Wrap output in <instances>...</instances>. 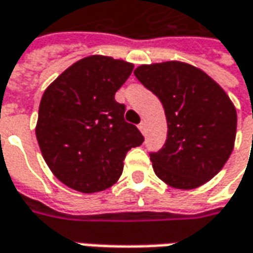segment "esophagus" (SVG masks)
I'll use <instances>...</instances> for the list:
<instances>
[{
    "mask_svg": "<svg viewBox=\"0 0 253 253\" xmlns=\"http://www.w3.org/2000/svg\"><path fill=\"white\" fill-rule=\"evenodd\" d=\"M138 130H140L143 134H146V123H144V122H141V123L138 125Z\"/></svg>",
    "mask_w": 253,
    "mask_h": 253,
    "instance_id": "1",
    "label": "esophagus"
}]
</instances>
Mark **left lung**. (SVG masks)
Returning <instances> with one entry per match:
<instances>
[{
    "label": "left lung",
    "mask_w": 253,
    "mask_h": 253,
    "mask_svg": "<svg viewBox=\"0 0 253 253\" xmlns=\"http://www.w3.org/2000/svg\"><path fill=\"white\" fill-rule=\"evenodd\" d=\"M134 75L163 103L164 147L151 153L156 175L177 190H194L215 177L229 159L236 110L225 90L207 73L178 61L140 65Z\"/></svg>",
    "instance_id": "left-lung-1"
}]
</instances>
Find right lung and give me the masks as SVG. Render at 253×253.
<instances>
[{
	"instance_id": "right-lung-1",
	"label": "right lung",
	"mask_w": 253,
	"mask_h": 253,
	"mask_svg": "<svg viewBox=\"0 0 253 253\" xmlns=\"http://www.w3.org/2000/svg\"><path fill=\"white\" fill-rule=\"evenodd\" d=\"M133 68L110 56H86L42 94L39 148L53 175L72 190L92 194L112 187L127 151L144 141L137 127L125 122V105L115 100Z\"/></svg>"
}]
</instances>
